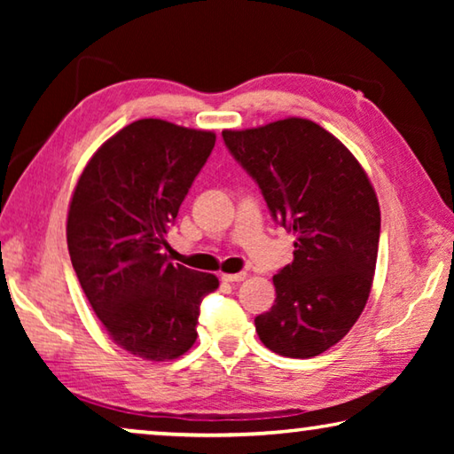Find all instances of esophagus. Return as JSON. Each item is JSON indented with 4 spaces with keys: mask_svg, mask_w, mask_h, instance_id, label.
Instances as JSON below:
<instances>
[{
    "mask_svg": "<svg viewBox=\"0 0 454 454\" xmlns=\"http://www.w3.org/2000/svg\"><path fill=\"white\" fill-rule=\"evenodd\" d=\"M244 278H246V272H236V274H222V280L228 282V284L242 282Z\"/></svg>",
    "mask_w": 454,
    "mask_h": 454,
    "instance_id": "34e87169",
    "label": "esophagus"
}]
</instances>
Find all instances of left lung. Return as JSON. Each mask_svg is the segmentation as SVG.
Wrapping results in <instances>:
<instances>
[{
    "label": "left lung",
    "instance_id": "obj_1",
    "mask_svg": "<svg viewBox=\"0 0 454 454\" xmlns=\"http://www.w3.org/2000/svg\"><path fill=\"white\" fill-rule=\"evenodd\" d=\"M226 148L258 184L272 218L296 236L274 276L276 301L254 318L266 348L310 358L347 336L364 310L380 238V208L363 166L310 120L224 129Z\"/></svg>",
    "mask_w": 454,
    "mask_h": 454
}]
</instances>
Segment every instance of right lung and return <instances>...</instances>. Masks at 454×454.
<instances>
[{
  "label": "right lung",
  "instance_id": "add662e5",
  "mask_svg": "<svg viewBox=\"0 0 454 454\" xmlns=\"http://www.w3.org/2000/svg\"><path fill=\"white\" fill-rule=\"evenodd\" d=\"M216 144V134L137 120L99 148L67 212V250L91 309L120 348L172 360L196 342L214 274L172 264L164 234Z\"/></svg>",
  "mask_w": 454,
  "mask_h": 454
}]
</instances>
